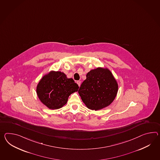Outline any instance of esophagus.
I'll use <instances>...</instances> for the list:
<instances>
[{
  "label": "esophagus",
  "mask_w": 160,
  "mask_h": 160,
  "mask_svg": "<svg viewBox=\"0 0 160 160\" xmlns=\"http://www.w3.org/2000/svg\"><path fill=\"white\" fill-rule=\"evenodd\" d=\"M77 83H78V86L80 87V84H81V82H80V81H77Z\"/></svg>",
  "instance_id": "34e87169"
}]
</instances>
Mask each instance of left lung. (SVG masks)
Masks as SVG:
<instances>
[{"mask_svg":"<svg viewBox=\"0 0 160 160\" xmlns=\"http://www.w3.org/2000/svg\"><path fill=\"white\" fill-rule=\"evenodd\" d=\"M117 91L118 84L111 72L98 68L87 74L78 92L88 109L98 110L110 105Z\"/></svg>","mask_w":160,"mask_h":160,"instance_id":"obj_1","label":"left lung"}]
</instances>
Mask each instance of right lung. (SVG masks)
Listing matches in <instances>:
<instances>
[{"label":"right lung","instance_id":"right-lung-1","mask_svg":"<svg viewBox=\"0 0 160 160\" xmlns=\"http://www.w3.org/2000/svg\"><path fill=\"white\" fill-rule=\"evenodd\" d=\"M78 89V84L73 78H67L62 72L51 71L40 80L36 92L40 101L47 108L58 109L65 105L70 94Z\"/></svg>","mask_w":160,"mask_h":160}]
</instances>
